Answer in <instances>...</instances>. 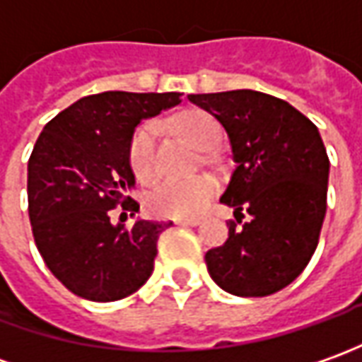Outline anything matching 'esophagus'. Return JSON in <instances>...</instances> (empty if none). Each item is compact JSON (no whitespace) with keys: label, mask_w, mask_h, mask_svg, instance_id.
<instances>
[{"label":"esophagus","mask_w":362,"mask_h":362,"mask_svg":"<svg viewBox=\"0 0 362 362\" xmlns=\"http://www.w3.org/2000/svg\"><path fill=\"white\" fill-rule=\"evenodd\" d=\"M177 225H183V227H197L201 221L199 219H175Z\"/></svg>","instance_id":"1"}]
</instances>
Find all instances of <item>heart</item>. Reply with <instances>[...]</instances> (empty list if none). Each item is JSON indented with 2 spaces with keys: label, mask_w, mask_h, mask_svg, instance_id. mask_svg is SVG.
<instances>
[{
  "label": "heart",
  "mask_w": 362,
  "mask_h": 362,
  "mask_svg": "<svg viewBox=\"0 0 362 362\" xmlns=\"http://www.w3.org/2000/svg\"><path fill=\"white\" fill-rule=\"evenodd\" d=\"M169 127L183 135L199 149H211L221 141L219 121L201 109H187L169 119ZM129 165L133 175L147 183L157 173V125L143 123L129 145ZM217 193V183L209 175H195L179 181H163L153 187L145 199L147 211L155 217L187 219L197 217Z\"/></svg>",
  "instance_id": "1"
}]
</instances>
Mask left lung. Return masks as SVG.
Masks as SVG:
<instances>
[{"label":"left lung","instance_id":"8db88e82","mask_svg":"<svg viewBox=\"0 0 362 362\" xmlns=\"http://www.w3.org/2000/svg\"><path fill=\"white\" fill-rule=\"evenodd\" d=\"M189 101L225 127L237 163L221 195L237 221L227 223V241L205 253L207 271L237 297L273 295L299 277L319 245L329 183L319 129L287 101L251 89Z\"/></svg>","mask_w":362,"mask_h":362}]
</instances>
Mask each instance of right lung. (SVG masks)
Masks as SVG:
<instances>
[{"label":"right lung","instance_id":"obj_1","mask_svg":"<svg viewBox=\"0 0 362 362\" xmlns=\"http://www.w3.org/2000/svg\"><path fill=\"white\" fill-rule=\"evenodd\" d=\"M181 93L105 91L63 109L43 127L28 163L31 231L53 277L74 295L95 303L125 299L151 277L159 235L173 225L137 221L139 203L129 145L145 119L175 107ZM119 217V219H121Z\"/></svg>","mask_w":362,"mask_h":362}]
</instances>
